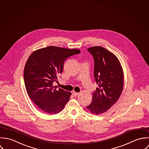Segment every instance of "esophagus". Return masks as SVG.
<instances>
[{"instance_id": "1", "label": "esophagus", "mask_w": 149, "mask_h": 149, "mask_svg": "<svg viewBox=\"0 0 149 149\" xmlns=\"http://www.w3.org/2000/svg\"><path fill=\"white\" fill-rule=\"evenodd\" d=\"M72 95H73L74 96L76 97V96H77V95H79V93H77V92H73V93H72Z\"/></svg>"}]
</instances>
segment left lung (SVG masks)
<instances>
[{
	"instance_id": "8db88e82",
	"label": "left lung",
	"mask_w": 149,
	"mask_h": 149,
	"mask_svg": "<svg viewBox=\"0 0 149 149\" xmlns=\"http://www.w3.org/2000/svg\"><path fill=\"white\" fill-rule=\"evenodd\" d=\"M88 51L94 58V76L98 88L86 108L97 115L109 110L118 100L123 88V71L118 58L105 48L96 46Z\"/></svg>"
}]
</instances>
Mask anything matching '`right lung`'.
Instances as JSON below:
<instances>
[{
	"instance_id": "1",
	"label": "right lung",
	"mask_w": 149,
	"mask_h": 149,
	"mask_svg": "<svg viewBox=\"0 0 149 149\" xmlns=\"http://www.w3.org/2000/svg\"><path fill=\"white\" fill-rule=\"evenodd\" d=\"M81 52L77 49L49 46L34 51L27 60L24 72L26 91L42 112L57 114L69 101L71 93L53 85L61 74L67 58Z\"/></svg>"
}]
</instances>
